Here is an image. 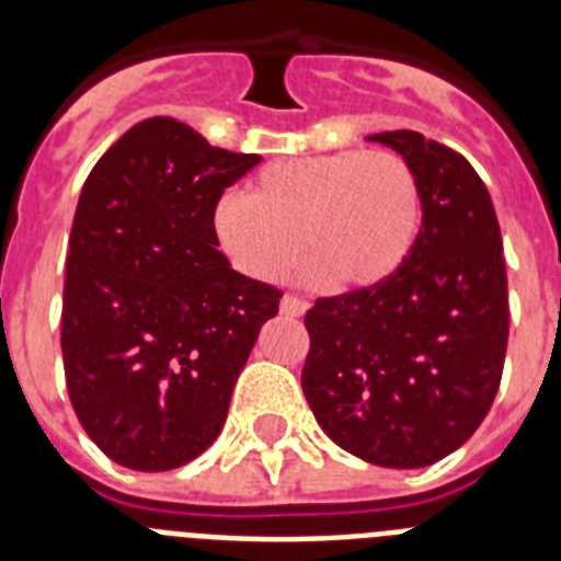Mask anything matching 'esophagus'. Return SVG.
Segmentation results:
<instances>
[{
  "instance_id": "esophagus-1",
  "label": "esophagus",
  "mask_w": 561,
  "mask_h": 561,
  "mask_svg": "<svg viewBox=\"0 0 561 561\" xmlns=\"http://www.w3.org/2000/svg\"><path fill=\"white\" fill-rule=\"evenodd\" d=\"M306 309H309V306H306V300H300V297H295V295H284V300H280V314H286V317H300V314H306Z\"/></svg>"
}]
</instances>
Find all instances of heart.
I'll return each mask as SVG.
<instances>
[{"label":"heart","mask_w":561,"mask_h":561,"mask_svg":"<svg viewBox=\"0 0 561 561\" xmlns=\"http://www.w3.org/2000/svg\"><path fill=\"white\" fill-rule=\"evenodd\" d=\"M421 227L413 168L390 151H331L284 157L252 176L247 196H225L213 232L232 264L257 280H277L300 244L304 275L334 289L362 291L401 270Z\"/></svg>","instance_id":"heart-1"}]
</instances>
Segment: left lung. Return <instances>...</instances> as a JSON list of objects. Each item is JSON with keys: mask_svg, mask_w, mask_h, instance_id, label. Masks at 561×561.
<instances>
[{"mask_svg": "<svg viewBox=\"0 0 561 561\" xmlns=\"http://www.w3.org/2000/svg\"><path fill=\"white\" fill-rule=\"evenodd\" d=\"M413 168L421 230L374 289L323 297L304 393L336 447L388 469H419L472 438L492 408L508 342L503 238L469 162L419 131L370 134Z\"/></svg>", "mask_w": 561, "mask_h": 561, "instance_id": "8db88e82", "label": "left lung"}]
</instances>
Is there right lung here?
Instances as JSON below:
<instances>
[{"label":"right lung","mask_w":561,"mask_h":561,"mask_svg":"<svg viewBox=\"0 0 561 561\" xmlns=\"http://www.w3.org/2000/svg\"><path fill=\"white\" fill-rule=\"evenodd\" d=\"M261 162L171 117L128 128L89 173L69 236L61 351L81 427L114 463L168 472L219 438L280 291L230 266L225 187Z\"/></svg>","instance_id":"right-lung-1"}]
</instances>
